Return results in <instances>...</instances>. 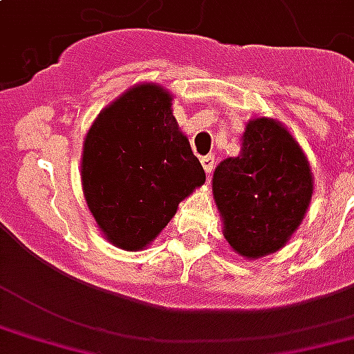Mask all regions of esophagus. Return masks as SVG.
<instances>
[{
  "label": "esophagus",
  "mask_w": 354,
  "mask_h": 354,
  "mask_svg": "<svg viewBox=\"0 0 354 354\" xmlns=\"http://www.w3.org/2000/svg\"><path fill=\"white\" fill-rule=\"evenodd\" d=\"M201 163L202 167H204V171H206L207 178L212 176L213 169H215V158H213V156H204V158L201 159Z\"/></svg>",
  "instance_id": "1"
}]
</instances>
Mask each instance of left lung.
Wrapping results in <instances>:
<instances>
[{
  "mask_svg": "<svg viewBox=\"0 0 354 354\" xmlns=\"http://www.w3.org/2000/svg\"><path fill=\"white\" fill-rule=\"evenodd\" d=\"M308 161L290 131L269 118L247 124L241 153L213 172V196L225 237L245 258L282 249L312 198Z\"/></svg>",
  "mask_w": 354,
  "mask_h": 354,
  "instance_id": "8db88e82",
  "label": "left lung"
}]
</instances>
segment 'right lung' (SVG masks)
Wrapping results in <instances>:
<instances>
[{
    "instance_id": "right-lung-1",
    "label": "right lung",
    "mask_w": 354,
    "mask_h": 354,
    "mask_svg": "<svg viewBox=\"0 0 354 354\" xmlns=\"http://www.w3.org/2000/svg\"><path fill=\"white\" fill-rule=\"evenodd\" d=\"M171 100L158 85H137L105 107L85 137L81 183L88 209L124 250L148 245L206 182Z\"/></svg>"
}]
</instances>
